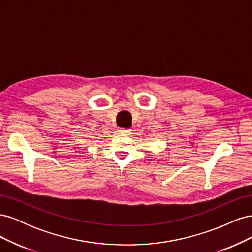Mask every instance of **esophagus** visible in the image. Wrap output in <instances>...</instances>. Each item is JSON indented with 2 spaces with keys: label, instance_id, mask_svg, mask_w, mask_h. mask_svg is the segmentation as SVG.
I'll return each instance as SVG.
<instances>
[{
  "label": "esophagus",
  "instance_id": "1",
  "mask_svg": "<svg viewBox=\"0 0 252 252\" xmlns=\"http://www.w3.org/2000/svg\"><path fill=\"white\" fill-rule=\"evenodd\" d=\"M119 132H120V133H125V134H127V133L130 132V129H126V128H120V129H119Z\"/></svg>",
  "mask_w": 252,
  "mask_h": 252
}]
</instances>
